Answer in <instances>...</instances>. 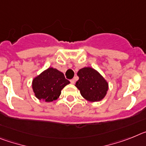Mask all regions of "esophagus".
<instances>
[{
  "instance_id": "1",
  "label": "esophagus",
  "mask_w": 146,
  "mask_h": 146,
  "mask_svg": "<svg viewBox=\"0 0 146 146\" xmlns=\"http://www.w3.org/2000/svg\"><path fill=\"white\" fill-rule=\"evenodd\" d=\"M75 82H76V79H75V78H73V79L70 80V83H71L72 84H74Z\"/></svg>"
}]
</instances>
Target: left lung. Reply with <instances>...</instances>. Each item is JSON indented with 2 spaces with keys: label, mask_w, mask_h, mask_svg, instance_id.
Listing matches in <instances>:
<instances>
[{
  "label": "left lung",
  "mask_w": 146,
  "mask_h": 146,
  "mask_svg": "<svg viewBox=\"0 0 146 146\" xmlns=\"http://www.w3.org/2000/svg\"><path fill=\"white\" fill-rule=\"evenodd\" d=\"M77 76L79 79L75 86L84 99L98 102L104 98L108 91L109 83L99 72L90 67H85L78 70Z\"/></svg>",
  "instance_id": "left-lung-1"
}]
</instances>
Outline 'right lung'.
I'll return each instance as SVG.
<instances>
[{"mask_svg":"<svg viewBox=\"0 0 146 146\" xmlns=\"http://www.w3.org/2000/svg\"><path fill=\"white\" fill-rule=\"evenodd\" d=\"M69 84L62 72L56 68H48L34 78L33 92L37 99L51 102L58 99L62 90Z\"/></svg>","mask_w":146,"mask_h":146,"instance_id":"right-lung-1","label":"right lung"}]
</instances>
